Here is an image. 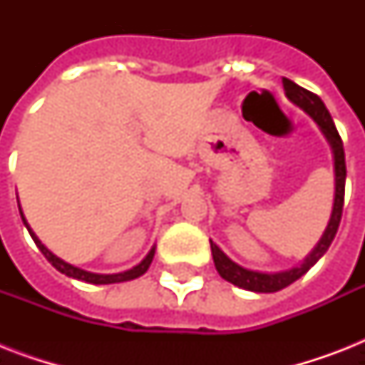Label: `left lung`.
Wrapping results in <instances>:
<instances>
[{"mask_svg":"<svg viewBox=\"0 0 365 365\" xmlns=\"http://www.w3.org/2000/svg\"><path fill=\"white\" fill-rule=\"evenodd\" d=\"M284 91L294 104L309 113L314 121L320 125L322 132L328 138V142L334 148V157H335V202H334V212L329 217L328 227L326 233L322 235L320 242L317 244V248L312 250L311 255L303 261V265L294 267L289 271L274 272V274H267V272H257V271H248L244 267L237 265L235 261H231L227 255L223 254L222 250L217 248L216 244L210 240L212 248V257H214V265H216L220 277L225 278L227 282L235 284L242 289H250V292H257V294H272L278 289L286 288L292 282H295L297 278H301L326 252H328L329 244L335 239V233L339 229L341 216H343V205H345V178H346V165H345V149H343V140H341L339 132L335 128V123L329 115V111L326 110V106L318 94L307 91V88L295 85L294 81H289L286 77H282Z\"/></svg>","mask_w":365,"mask_h":365,"instance_id":"8db88e82","label":"left lung"}]
</instances>
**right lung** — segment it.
Returning <instances> with one entry per match:
<instances>
[{
    "label": "right lung",
    "mask_w": 365,
    "mask_h": 365,
    "mask_svg": "<svg viewBox=\"0 0 365 365\" xmlns=\"http://www.w3.org/2000/svg\"><path fill=\"white\" fill-rule=\"evenodd\" d=\"M20 210V208H19ZM20 216H22V212H20ZM22 222H24L26 229L30 231L31 239H34V242L37 244V248L41 250V254L47 257V261L51 263V265L56 269V271H60L62 274H66V277H71V278H77V280H83V282H88V284H115V282H125V280H132V278H138L142 277L143 272L148 271L149 265H151V261H153V255H155V248H151V252H149L148 255H145V259L140 263V265H136L134 269H130V271H125V272H119V274H96V272H88V271H83V269H77V267L70 265V263H66V261H62L60 257H56V255L53 254V252H48L45 246L41 244V240L37 239L36 233L31 231L30 225L26 223L24 216H22Z\"/></svg>",
    "instance_id": "right-lung-1"
}]
</instances>
